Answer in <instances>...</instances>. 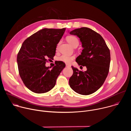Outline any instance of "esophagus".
Instances as JSON below:
<instances>
[{
	"mask_svg": "<svg viewBox=\"0 0 131 131\" xmlns=\"http://www.w3.org/2000/svg\"><path fill=\"white\" fill-rule=\"evenodd\" d=\"M66 67H70V65H69V64H66Z\"/></svg>",
	"mask_w": 131,
	"mask_h": 131,
	"instance_id": "1",
	"label": "esophagus"
}]
</instances>
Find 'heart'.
Instances as JSON below:
<instances>
[{
	"label": "heart",
	"instance_id": "obj_1",
	"mask_svg": "<svg viewBox=\"0 0 131 131\" xmlns=\"http://www.w3.org/2000/svg\"><path fill=\"white\" fill-rule=\"evenodd\" d=\"M67 41L73 47H75L76 46H78L79 42L78 39L76 37L74 36H69L67 37ZM74 59V56L68 55L66 54L62 55L61 57L58 58L59 61H62L64 63L69 64L70 63L73 59Z\"/></svg>",
	"mask_w": 131,
	"mask_h": 131
}]
</instances>
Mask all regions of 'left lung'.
Listing matches in <instances>:
<instances>
[{"label": "left lung", "mask_w": 131, "mask_h": 131, "mask_svg": "<svg viewBox=\"0 0 131 131\" xmlns=\"http://www.w3.org/2000/svg\"><path fill=\"white\" fill-rule=\"evenodd\" d=\"M69 34L80 38L83 48L76 61L83 71L71 66L73 74L69 80L70 88L78 94L88 95L94 93L103 84L109 72L110 53L101 35L88 27L75 29Z\"/></svg>", "instance_id": "obj_1"}]
</instances>
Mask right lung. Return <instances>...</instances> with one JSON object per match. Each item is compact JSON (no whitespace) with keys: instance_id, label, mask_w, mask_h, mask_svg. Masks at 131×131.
Wrapping results in <instances>:
<instances>
[{"instance_id":"1","label":"right lung","mask_w":131,"mask_h":131,"mask_svg":"<svg viewBox=\"0 0 131 131\" xmlns=\"http://www.w3.org/2000/svg\"><path fill=\"white\" fill-rule=\"evenodd\" d=\"M66 28H43L29 37L17 56L20 76L25 85L36 93L50 91L65 64L58 61L51 69L46 66L47 59L53 58L57 45Z\"/></svg>"}]
</instances>
